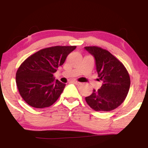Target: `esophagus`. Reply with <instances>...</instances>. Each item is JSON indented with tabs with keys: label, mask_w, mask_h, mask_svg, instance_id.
<instances>
[{
	"label": "esophagus",
	"mask_w": 148,
	"mask_h": 148,
	"mask_svg": "<svg viewBox=\"0 0 148 148\" xmlns=\"http://www.w3.org/2000/svg\"><path fill=\"white\" fill-rule=\"evenodd\" d=\"M73 83H74V84L78 85V86H80V85H81V83H80V82H79V81H73Z\"/></svg>",
	"instance_id": "34e87169"
}]
</instances>
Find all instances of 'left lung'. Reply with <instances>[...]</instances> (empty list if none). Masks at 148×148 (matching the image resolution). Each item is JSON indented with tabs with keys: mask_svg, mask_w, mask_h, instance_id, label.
Masks as SVG:
<instances>
[{
	"mask_svg": "<svg viewBox=\"0 0 148 148\" xmlns=\"http://www.w3.org/2000/svg\"><path fill=\"white\" fill-rule=\"evenodd\" d=\"M95 57L98 77L103 84L93 90L86 101L96 111H111L125 101L130 88V77L124 64L108 51L101 47H86Z\"/></svg>",
	"mask_w": 148,
	"mask_h": 148,
	"instance_id": "1",
	"label": "left lung"
}]
</instances>
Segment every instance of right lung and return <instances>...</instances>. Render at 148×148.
I'll use <instances>...</instances> for the list:
<instances>
[{"label": "right lung", "instance_id": "right-lung-1", "mask_svg": "<svg viewBox=\"0 0 148 148\" xmlns=\"http://www.w3.org/2000/svg\"><path fill=\"white\" fill-rule=\"evenodd\" d=\"M76 48V46L48 47L22 62L16 72V83L20 95L28 105L43 108L57 101L65 84L56 81L53 74Z\"/></svg>", "mask_w": 148, "mask_h": 148}]
</instances>
